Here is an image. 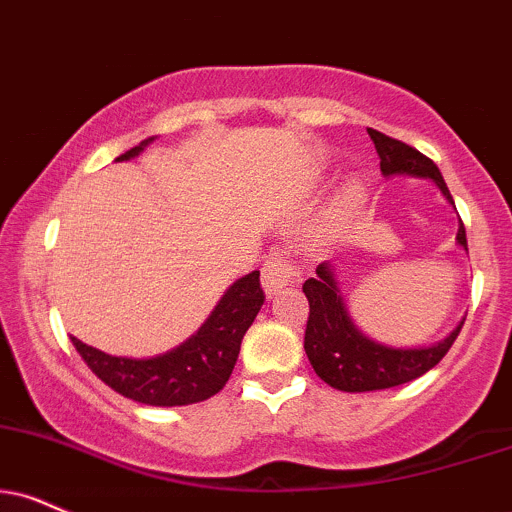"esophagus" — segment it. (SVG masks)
Masks as SVG:
<instances>
[{
	"instance_id": "esophagus-1",
	"label": "esophagus",
	"mask_w": 512,
	"mask_h": 512,
	"mask_svg": "<svg viewBox=\"0 0 512 512\" xmlns=\"http://www.w3.org/2000/svg\"><path fill=\"white\" fill-rule=\"evenodd\" d=\"M293 283V267L288 257H283L281 252H272V255L264 260L262 267V288L267 293V298H274L276 293H281L283 288Z\"/></svg>"
}]
</instances>
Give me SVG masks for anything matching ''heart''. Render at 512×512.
Returning a JSON list of instances; mask_svg holds the SVG:
<instances>
[{
    "instance_id": "obj_1",
    "label": "heart",
    "mask_w": 512,
    "mask_h": 512,
    "mask_svg": "<svg viewBox=\"0 0 512 512\" xmlns=\"http://www.w3.org/2000/svg\"><path fill=\"white\" fill-rule=\"evenodd\" d=\"M362 195H365V188H362V183L357 181H350L346 188H343V193L338 195V205H336V212L338 214H348L350 209H355L360 205Z\"/></svg>"
}]
</instances>
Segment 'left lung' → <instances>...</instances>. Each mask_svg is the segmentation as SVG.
Masks as SVG:
<instances>
[{
    "instance_id": "left-lung-1",
    "label": "left lung",
    "mask_w": 512,
    "mask_h": 512,
    "mask_svg": "<svg viewBox=\"0 0 512 512\" xmlns=\"http://www.w3.org/2000/svg\"><path fill=\"white\" fill-rule=\"evenodd\" d=\"M367 133L374 147H377L381 174L386 178H429L441 190V195L446 197L448 205L455 207L439 166L432 159L424 157L415 147L374 131V128H367ZM455 243L467 252L463 221H460ZM303 293L307 303H310V317H307L305 329L307 360H310L319 379L326 381L331 389L346 393L391 389V386L408 384V381L422 377L424 372L439 365L441 357L453 346L465 322L463 319L446 338L429 343V346L398 348L381 343L377 338L367 336L362 329H357L331 262L319 264L315 279H307L303 283Z\"/></svg>"
}]
</instances>
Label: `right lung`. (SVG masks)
Listing matches in <instances>:
<instances>
[{
	"instance_id": "add662e5",
	"label": "right lung",
	"mask_w": 512,
	"mask_h": 512,
	"mask_svg": "<svg viewBox=\"0 0 512 512\" xmlns=\"http://www.w3.org/2000/svg\"><path fill=\"white\" fill-rule=\"evenodd\" d=\"M152 140L155 135L123 152L116 162L138 157ZM262 303L260 272H252L226 288L193 336L162 355L121 357L102 353L76 336H71V341L85 365L123 398L157 408L190 405L224 389L236 367L240 341L255 322Z\"/></svg>"
}]
</instances>
